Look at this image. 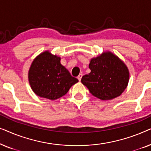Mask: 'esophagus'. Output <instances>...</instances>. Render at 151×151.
Here are the masks:
<instances>
[{"label": "esophagus", "mask_w": 151, "mask_h": 151, "mask_svg": "<svg viewBox=\"0 0 151 151\" xmlns=\"http://www.w3.org/2000/svg\"><path fill=\"white\" fill-rule=\"evenodd\" d=\"M82 77V73H80V75L78 76V80H79V81H80V80H81Z\"/></svg>", "instance_id": "esophagus-1"}]
</instances>
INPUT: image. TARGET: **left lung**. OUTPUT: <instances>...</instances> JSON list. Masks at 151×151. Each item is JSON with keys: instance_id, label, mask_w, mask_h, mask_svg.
I'll return each mask as SVG.
<instances>
[{"instance_id": "obj_1", "label": "left lung", "mask_w": 151, "mask_h": 151, "mask_svg": "<svg viewBox=\"0 0 151 151\" xmlns=\"http://www.w3.org/2000/svg\"><path fill=\"white\" fill-rule=\"evenodd\" d=\"M88 67L91 72L82 76L81 82L96 98L102 100H112L120 96L127 88L129 70L112 53L105 52L92 58Z\"/></svg>"}]
</instances>
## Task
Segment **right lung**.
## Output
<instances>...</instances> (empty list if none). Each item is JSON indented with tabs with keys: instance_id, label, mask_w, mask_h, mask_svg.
I'll return each instance as SVG.
<instances>
[{
	"instance_id": "add662e5",
	"label": "right lung",
	"mask_w": 151,
	"mask_h": 151,
	"mask_svg": "<svg viewBox=\"0 0 151 151\" xmlns=\"http://www.w3.org/2000/svg\"><path fill=\"white\" fill-rule=\"evenodd\" d=\"M29 81L37 96L53 100L65 96L78 80L61 65L60 58L45 51L33 61Z\"/></svg>"
}]
</instances>
